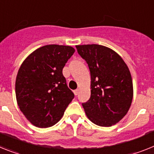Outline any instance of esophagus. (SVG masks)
Listing matches in <instances>:
<instances>
[{
  "instance_id": "34e87169",
  "label": "esophagus",
  "mask_w": 154,
  "mask_h": 154,
  "mask_svg": "<svg viewBox=\"0 0 154 154\" xmlns=\"http://www.w3.org/2000/svg\"><path fill=\"white\" fill-rule=\"evenodd\" d=\"M79 93V90H75L74 91V93H75V95H78Z\"/></svg>"
}]
</instances>
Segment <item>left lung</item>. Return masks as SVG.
<instances>
[{
    "instance_id": "8db88e82",
    "label": "left lung",
    "mask_w": 154,
    "mask_h": 154,
    "mask_svg": "<svg viewBox=\"0 0 154 154\" xmlns=\"http://www.w3.org/2000/svg\"><path fill=\"white\" fill-rule=\"evenodd\" d=\"M90 71L91 96L82 107L93 123L110 127L128 113L133 98L130 71L120 55L99 44L76 46Z\"/></svg>"
}]
</instances>
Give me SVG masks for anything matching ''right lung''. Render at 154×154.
Here are the masks:
<instances>
[{
    "instance_id": "add662e5",
    "label": "right lung",
    "mask_w": 154,
    "mask_h": 154,
    "mask_svg": "<svg viewBox=\"0 0 154 154\" xmlns=\"http://www.w3.org/2000/svg\"><path fill=\"white\" fill-rule=\"evenodd\" d=\"M74 52L70 46L46 45L35 50L21 64L15 80L17 103L34 126L54 125L74 98L62 74Z\"/></svg>"
}]
</instances>
